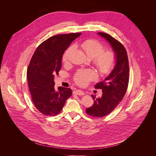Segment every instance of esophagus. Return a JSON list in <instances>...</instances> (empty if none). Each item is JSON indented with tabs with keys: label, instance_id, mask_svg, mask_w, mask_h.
Returning <instances> with one entry per match:
<instances>
[{
	"label": "esophagus",
	"instance_id": "obj_1",
	"mask_svg": "<svg viewBox=\"0 0 156 156\" xmlns=\"http://www.w3.org/2000/svg\"><path fill=\"white\" fill-rule=\"evenodd\" d=\"M73 94H77V95H79V96H83L84 94V92H82L81 90H74Z\"/></svg>",
	"mask_w": 156,
	"mask_h": 156
}]
</instances>
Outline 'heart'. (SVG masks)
Instances as JSON below:
<instances>
[{
  "label": "heart",
  "instance_id": "obj_1",
  "mask_svg": "<svg viewBox=\"0 0 156 156\" xmlns=\"http://www.w3.org/2000/svg\"><path fill=\"white\" fill-rule=\"evenodd\" d=\"M81 47L86 52L89 57L94 58V64L102 73H110L116 64V56L114 52H104L105 47L94 40H87L81 44ZM74 47L69 46L65 51L62 60L64 62L69 61ZM96 73L91 69H80L74 75V81L80 86H86L89 82L95 80Z\"/></svg>",
  "mask_w": 156,
  "mask_h": 156
}]
</instances>
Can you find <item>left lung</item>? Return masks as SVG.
<instances>
[{
	"label": "left lung",
	"mask_w": 156,
	"mask_h": 156,
	"mask_svg": "<svg viewBox=\"0 0 156 156\" xmlns=\"http://www.w3.org/2000/svg\"><path fill=\"white\" fill-rule=\"evenodd\" d=\"M108 42L116 56V64L110 74L103 81L98 83L96 88L102 90L101 98L92 95L94 104L87 108L86 112L90 116L100 118L111 113L125 96L129 83V62L127 52L120 42L109 34L98 32Z\"/></svg>",
	"instance_id": "1"
}]
</instances>
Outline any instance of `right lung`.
I'll return each mask as SVG.
<instances>
[{"label": "right lung", "mask_w": 156, "mask_h": 156, "mask_svg": "<svg viewBox=\"0 0 156 156\" xmlns=\"http://www.w3.org/2000/svg\"><path fill=\"white\" fill-rule=\"evenodd\" d=\"M81 33L55 35L37 47L27 69V80L36 108L46 116H55L62 111L72 90L55 88L54 77L62 67L64 51Z\"/></svg>", "instance_id": "add662e5"}]
</instances>
